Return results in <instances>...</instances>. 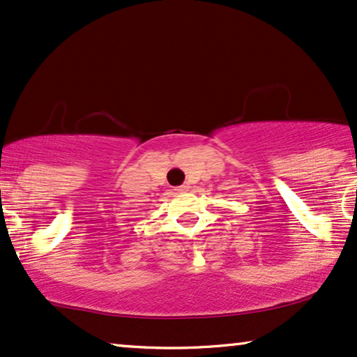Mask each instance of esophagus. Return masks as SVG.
I'll return each instance as SVG.
<instances>
[{
    "label": "esophagus",
    "mask_w": 357,
    "mask_h": 357,
    "mask_svg": "<svg viewBox=\"0 0 357 357\" xmlns=\"http://www.w3.org/2000/svg\"><path fill=\"white\" fill-rule=\"evenodd\" d=\"M190 189V184L189 183H184L183 185H178V188H174V190H176V192H185V190H189Z\"/></svg>",
    "instance_id": "1"
}]
</instances>
